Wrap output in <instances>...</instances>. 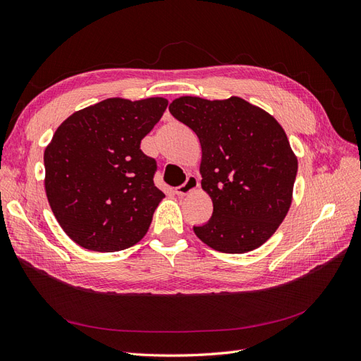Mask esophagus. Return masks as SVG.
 I'll list each match as a JSON object with an SVG mask.
<instances>
[{"mask_svg": "<svg viewBox=\"0 0 361 361\" xmlns=\"http://www.w3.org/2000/svg\"><path fill=\"white\" fill-rule=\"evenodd\" d=\"M197 187H199V179L196 178V176H188L187 178V180H185L180 187H178L176 190V194L178 196H187V194H190L191 191H194V190H197Z\"/></svg>", "mask_w": 361, "mask_h": 361, "instance_id": "1", "label": "esophagus"}]
</instances>
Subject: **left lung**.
Here are the masks:
<instances>
[{"label": "left lung", "instance_id": "obj_1", "mask_svg": "<svg viewBox=\"0 0 361 361\" xmlns=\"http://www.w3.org/2000/svg\"><path fill=\"white\" fill-rule=\"evenodd\" d=\"M169 109L197 135L202 190L212 200L194 233L214 250L246 253L274 235L293 199L298 158L274 115L240 97L185 95Z\"/></svg>", "mask_w": 361, "mask_h": 361}]
</instances>
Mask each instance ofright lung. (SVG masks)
<instances>
[{"instance_id":"add662e5","label":"right lung","mask_w":361,"mask_h":361,"mask_svg":"<svg viewBox=\"0 0 361 361\" xmlns=\"http://www.w3.org/2000/svg\"><path fill=\"white\" fill-rule=\"evenodd\" d=\"M169 100L114 97L77 111L57 128L44 152L45 192L61 228L77 245L116 252L149 231L165 194L154 187L157 161L141 140Z\"/></svg>"}]
</instances>
